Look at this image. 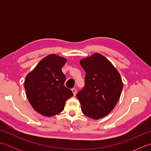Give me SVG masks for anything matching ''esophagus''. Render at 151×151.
Wrapping results in <instances>:
<instances>
[{
    "label": "esophagus",
    "mask_w": 151,
    "mask_h": 151,
    "mask_svg": "<svg viewBox=\"0 0 151 151\" xmlns=\"http://www.w3.org/2000/svg\"><path fill=\"white\" fill-rule=\"evenodd\" d=\"M72 91H73V95H76V89H75V88H73L72 89Z\"/></svg>",
    "instance_id": "esophagus-1"
}]
</instances>
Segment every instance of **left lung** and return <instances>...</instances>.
<instances>
[{
	"mask_svg": "<svg viewBox=\"0 0 151 151\" xmlns=\"http://www.w3.org/2000/svg\"><path fill=\"white\" fill-rule=\"evenodd\" d=\"M80 63L86 71L85 86L76 95L82 113L93 119L104 117L120 98L123 88L120 74L99 53L81 60Z\"/></svg>",
	"mask_w": 151,
	"mask_h": 151,
	"instance_id": "obj_1",
	"label": "left lung"
}]
</instances>
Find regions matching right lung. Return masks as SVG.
I'll list each match as a JSON object with an SVG mask.
<instances>
[{
	"label": "right lung",
	"instance_id": "1",
	"mask_svg": "<svg viewBox=\"0 0 151 151\" xmlns=\"http://www.w3.org/2000/svg\"><path fill=\"white\" fill-rule=\"evenodd\" d=\"M67 59L50 54L38 63L24 81L27 97L38 113L47 117L62 112L72 91L64 86L65 76L62 68Z\"/></svg>",
	"mask_w": 151,
	"mask_h": 151
}]
</instances>
